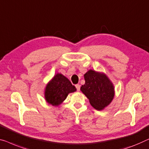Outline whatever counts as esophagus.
Instances as JSON below:
<instances>
[{"label": "esophagus", "instance_id": "esophagus-1", "mask_svg": "<svg viewBox=\"0 0 149 149\" xmlns=\"http://www.w3.org/2000/svg\"><path fill=\"white\" fill-rule=\"evenodd\" d=\"M75 87H76V89H77V90L78 91H80V88H81V85H79V84H77V85H75Z\"/></svg>", "mask_w": 149, "mask_h": 149}]
</instances>
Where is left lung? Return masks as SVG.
Wrapping results in <instances>:
<instances>
[{
	"label": "left lung",
	"mask_w": 149,
	"mask_h": 149,
	"mask_svg": "<svg viewBox=\"0 0 149 149\" xmlns=\"http://www.w3.org/2000/svg\"><path fill=\"white\" fill-rule=\"evenodd\" d=\"M85 85L81 91L89 99L90 104L97 110H101L113 100L114 87L113 83L104 73L89 70L84 74Z\"/></svg>",
	"instance_id": "obj_1"
}]
</instances>
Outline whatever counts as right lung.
Listing matches in <instances>:
<instances>
[{
	"label": "right lung",
	"mask_w": 149,
	"mask_h": 149,
	"mask_svg": "<svg viewBox=\"0 0 149 149\" xmlns=\"http://www.w3.org/2000/svg\"><path fill=\"white\" fill-rule=\"evenodd\" d=\"M76 88L66 77L58 73L47 84L45 89V99L49 104L58 106L66 100L70 93L76 91Z\"/></svg>",
	"instance_id": "add662e5"
}]
</instances>
